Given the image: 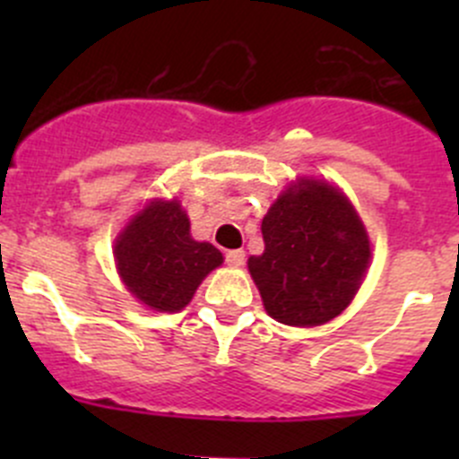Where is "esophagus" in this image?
Segmentation results:
<instances>
[{
  "label": "esophagus",
  "mask_w": 459,
  "mask_h": 459,
  "mask_svg": "<svg viewBox=\"0 0 459 459\" xmlns=\"http://www.w3.org/2000/svg\"><path fill=\"white\" fill-rule=\"evenodd\" d=\"M244 259H247V253H244L242 248H235V251L226 253V264H229V266H242Z\"/></svg>",
  "instance_id": "obj_1"
}]
</instances>
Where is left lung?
<instances>
[{"instance_id":"1","label":"left lung","mask_w":459,"mask_h":459,"mask_svg":"<svg viewBox=\"0 0 459 459\" xmlns=\"http://www.w3.org/2000/svg\"><path fill=\"white\" fill-rule=\"evenodd\" d=\"M264 253L248 257L266 313L289 326H319L340 316L371 262V242L340 188L302 178L262 220Z\"/></svg>"}]
</instances>
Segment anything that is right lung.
<instances>
[{"label": "right lung", "instance_id": "obj_1", "mask_svg": "<svg viewBox=\"0 0 459 459\" xmlns=\"http://www.w3.org/2000/svg\"><path fill=\"white\" fill-rule=\"evenodd\" d=\"M115 262L124 286L142 304L178 313L224 257L212 244L193 239L182 204L152 200L117 235Z\"/></svg>", "mask_w": 459, "mask_h": 459}]
</instances>
